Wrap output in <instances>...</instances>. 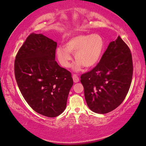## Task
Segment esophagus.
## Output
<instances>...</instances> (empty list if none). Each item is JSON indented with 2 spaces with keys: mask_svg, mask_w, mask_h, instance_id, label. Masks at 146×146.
Wrapping results in <instances>:
<instances>
[{
  "mask_svg": "<svg viewBox=\"0 0 146 146\" xmlns=\"http://www.w3.org/2000/svg\"><path fill=\"white\" fill-rule=\"evenodd\" d=\"M72 77L73 79V82H75V83H77V82H79V78L76 75H73Z\"/></svg>",
  "mask_w": 146,
  "mask_h": 146,
  "instance_id": "34e87169",
  "label": "esophagus"
}]
</instances>
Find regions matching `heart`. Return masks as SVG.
Masks as SVG:
<instances>
[{
    "label": "heart",
    "mask_w": 146,
    "mask_h": 146,
    "mask_svg": "<svg viewBox=\"0 0 146 146\" xmlns=\"http://www.w3.org/2000/svg\"><path fill=\"white\" fill-rule=\"evenodd\" d=\"M105 47V40L100 34H78L66 42L63 47L56 50L57 57L64 68L71 66L72 55L75 54L76 60L73 70L79 71L84 66L91 68L96 66L102 58Z\"/></svg>",
    "instance_id": "b5f03b06"
}]
</instances>
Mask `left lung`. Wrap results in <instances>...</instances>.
<instances>
[{
	"instance_id": "1",
	"label": "left lung",
	"mask_w": 146,
	"mask_h": 146,
	"mask_svg": "<svg viewBox=\"0 0 146 146\" xmlns=\"http://www.w3.org/2000/svg\"><path fill=\"white\" fill-rule=\"evenodd\" d=\"M132 76L130 50L118 36L108 44L96 67L81 76L88 107L102 114L115 109L128 94Z\"/></svg>"
}]
</instances>
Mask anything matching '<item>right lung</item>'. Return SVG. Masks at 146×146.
<instances>
[{"label": "right lung", "mask_w": 146, "mask_h": 146, "mask_svg": "<svg viewBox=\"0 0 146 146\" xmlns=\"http://www.w3.org/2000/svg\"><path fill=\"white\" fill-rule=\"evenodd\" d=\"M57 43L42 34L32 33L15 61L18 86L26 102L48 117L62 113L73 81L71 73L55 61Z\"/></svg>", "instance_id": "obj_1"}]
</instances>
